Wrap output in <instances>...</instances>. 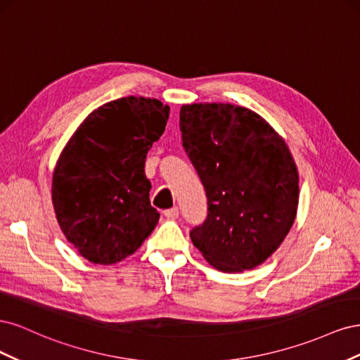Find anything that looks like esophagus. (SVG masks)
<instances>
[{
  "instance_id": "34e87169",
  "label": "esophagus",
  "mask_w": 360,
  "mask_h": 360,
  "mask_svg": "<svg viewBox=\"0 0 360 360\" xmlns=\"http://www.w3.org/2000/svg\"><path fill=\"white\" fill-rule=\"evenodd\" d=\"M163 214H165V217H168V219H171V221L177 219V217H179V207H172V209H168V210L163 212Z\"/></svg>"
}]
</instances>
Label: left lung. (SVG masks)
I'll return each mask as SVG.
<instances>
[{
    "label": "left lung",
    "mask_w": 360,
    "mask_h": 360,
    "mask_svg": "<svg viewBox=\"0 0 360 360\" xmlns=\"http://www.w3.org/2000/svg\"><path fill=\"white\" fill-rule=\"evenodd\" d=\"M180 130L209 205L191 231L193 246L225 274L263 264L297 214L299 172L285 139L231 103L183 105Z\"/></svg>",
    "instance_id": "1"
}]
</instances>
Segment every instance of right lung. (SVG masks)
I'll return each mask as SVG.
<instances>
[{
  "mask_svg": "<svg viewBox=\"0 0 360 360\" xmlns=\"http://www.w3.org/2000/svg\"><path fill=\"white\" fill-rule=\"evenodd\" d=\"M169 106L127 96L94 110L75 130L52 174L58 225L76 250L110 266L132 255L155 230L144 165L165 132Z\"/></svg>",
  "mask_w": 360,
  "mask_h": 360,
  "instance_id": "add662e5",
  "label": "right lung"
}]
</instances>
